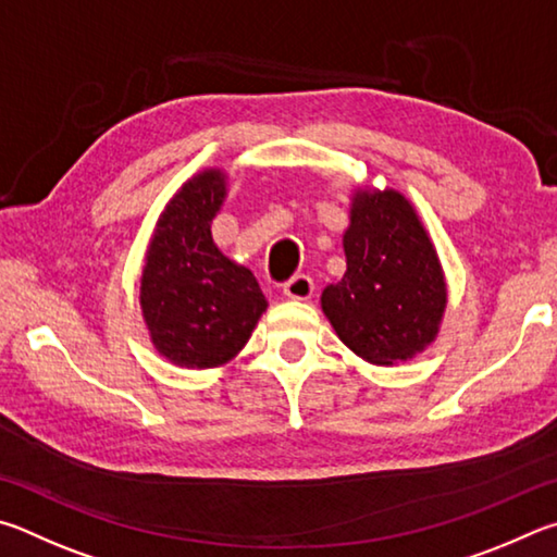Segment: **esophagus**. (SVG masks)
<instances>
[{"mask_svg":"<svg viewBox=\"0 0 557 557\" xmlns=\"http://www.w3.org/2000/svg\"><path fill=\"white\" fill-rule=\"evenodd\" d=\"M313 290H315V284L308 273H296V276H290L284 284V296L294 300H308L313 296Z\"/></svg>","mask_w":557,"mask_h":557,"instance_id":"esophagus-1","label":"esophagus"}]
</instances>
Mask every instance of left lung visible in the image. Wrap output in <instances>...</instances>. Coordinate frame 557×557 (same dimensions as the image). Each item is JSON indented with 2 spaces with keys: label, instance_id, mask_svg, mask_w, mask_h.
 <instances>
[{
  "label": "left lung",
  "instance_id": "1",
  "mask_svg": "<svg viewBox=\"0 0 557 557\" xmlns=\"http://www.w3.org/2000/svg\"><path fill=\"white\" fill-rule=\"evenodd\" d=\"M343 244L345 276L320 298L337 337L372 364L423 352L437 335L447 290L413 205L396 190H359Z\"/></svg>",
  "mask_w": 557,
  "mask_h": 557
}]
</instances>
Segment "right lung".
<instances>
[{"label": "right lung", "instance_id": "1", "mask_svg": "<svg viewBox=\"0 0 557 557\" xmlns=\"http://www.w3.org/2000/svg\"><path fill=\"white\" fill-rule=\"evenodd\" d=\"M224 200V173L202 171L165 205L146 251L141 310L159 352L208 369L247 345L267 298L249 269L214 247L210 222Z\"/></svg>", "mask_w": 557, "mask_h": 557}]
</instances>
